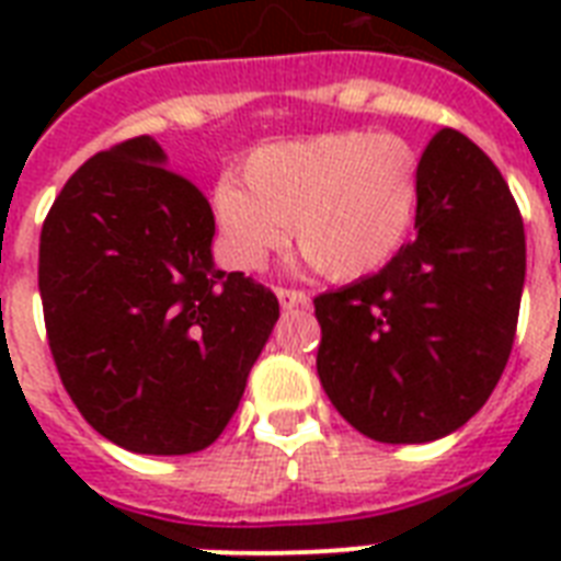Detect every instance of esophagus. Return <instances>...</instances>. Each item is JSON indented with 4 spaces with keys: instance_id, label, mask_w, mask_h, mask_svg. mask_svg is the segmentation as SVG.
I'll return each mask as SVG.
<instances>
[{
    "instance_id": "esophagus-1",
    "label": "esophagus",
    "mask_w": 561,
    "mask_h": 561,
    "mask_svg": "<svg viewBox=\"0 0 561 561\" xmlns=\"http://www.w3.org/2000/svg\"><path fill=\"white\" fill-rule=\"evenodd\" d=\"M276 297H279L282 308H297V306H308V294L306 290L297 288H276Z\"/></svg>"
}]
</instances>
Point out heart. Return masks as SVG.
I'll use <instances>...</instances> for the list:
<instances>
[{"instance_id": "obj_1", "label": "heart", "mask_w": 561, "mask_h": 561, "mask_svg": "<svg viewBox=\"0 0 561 561\" xmlns=\"http://www.w3.org/2000/svg\"><path fill=\"white\" fill-rule=\"evenodd\" d=\"M419 153L396 134L334 130L264 145L224 180L211 211L229 264L259 271L294 232L299 253L329 279L381 271L404 244L419 206Z\"/></svg>"}]
</instances>
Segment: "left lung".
<instances>
[{
    "instance_id": "8db88e82",
    "label": "left lung",
    "mask_w": 561,
    "mask_h": 561,
    "mask_svg": "<svg viewBox=\"0 0 561 561\" xmlns=\"http://www.w3.org/2000/svg\"><path fill=\"white\" fill-rule=\"evenodd\" d=\"M416 236L367 279L314 297L317 375L378 443H431L466 425L501 381L527 244L495 162L443 127L419 160Z\"/></svg>"
}]
</instances>
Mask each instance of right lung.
<instances>
[{"instance_id": "obj_1", "label": "right lung", "mask_w": 561, "mask_h": 561, "mask_svg": "<svg viewBox=\"0 0 561 561\" xmlns=\"http://www.w3.org/2000/svg\"><path fill=\"white\" fill-rule=\"evenodd\" d=\"M151 136L99 151L39 232V297L57 375L81 416L136 454H192L236 413L279 299L211 264L206 194Z\"/></svg>"}]
</instances>
